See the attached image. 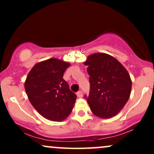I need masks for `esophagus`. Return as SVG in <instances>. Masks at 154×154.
<instances>
[{
  "instance_id": "esophagus-1",
  "label": "esophagus",
  "mask_w": 154,
  "mask_h": 154,
  "mask_svg": "<svg viewBox=\"0 0 154 154\" xmlns=\"http://www.w3.org/2000/svg\"><path fill=\"white\" fill-rule=\"evenodd\" d=\"M77 97H78V98H82V97L83 96L82 92L81 91H78V92H77Z\"/></svg>"
}]
</instances>
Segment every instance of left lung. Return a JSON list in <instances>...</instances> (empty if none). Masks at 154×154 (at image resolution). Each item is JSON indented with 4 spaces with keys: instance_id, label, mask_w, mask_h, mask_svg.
<instances>
[{
    "instance_id": "8db88e82",
    "label": "left lung",
    "mask_w": 154,
    "mask_h": 154,
    "mask_svg": "<svg viewBox=\"0 0 154 154\" xmlns=\"http://www.w3.org/2000/svg\"><path fill=\"white\" fill-rule=\"evenodd\" d=\"M91 85L87 99L92 112L108 119L116 115L130 98L132 81L126 69L110 55L96 53L84 63Z\"/></svg>"
}]
</instances>
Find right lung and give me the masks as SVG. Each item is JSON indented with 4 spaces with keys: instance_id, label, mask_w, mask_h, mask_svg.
I'll return each instance as SVG.
<instances>
[{
    "instance_id": "right-lung-1",
    "label": "right lung",
    "mask_w": 154,
    "mask_h": 154,
    "mask_svg": "<svg viewBox=\"0 0 154 154\" xmlns=\"http://www.w3.org/2000/svg\"><path fill=\"white\" fill-rule=\"evenodd\" d=\"M69 66L62 60L49 59L36 63L26 77L24 88L31 104L51 121H62L73 109L77 95L63 79Z\"/></svg>"
}]
</instances>
